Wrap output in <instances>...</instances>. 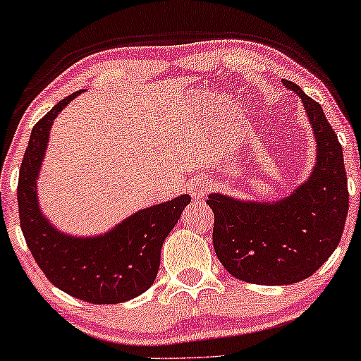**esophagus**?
<instances>
[{
  "label": "esophagus",
  "mask_w": 361,
  "mask_h": 361,
  "mask_svg": "<svg viewBox=\"0 0 361 361\" xmlns=\"http://www.w3.org/2000/svg\"><path fill=\"white\" fill-rule=\"evenodd\" d=\"M187 187H189V194L192 199H202L205 195V192L209 190V182L204 179H192L189 180Z\"/></svg>",
  "instance_id": "1"
}]
</instances>
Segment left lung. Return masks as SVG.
Returning <instances> with one entry per match:
<instances>
[{
    "mask_svg": "<svg viewBox=\"0 0 361 361\" xmlns=\"http://www.w3.org/2000/svg\"><path fill=\"white\" fill-rule=\"evenodd\" d=\"M302 102L315 137V164L307 180L279 200H243L209 194L214 248L236 279L288 286L312 276L342 238L348 212L347 172L338 137L322 106L299 85L283 80Z\"/></svg>",
    "mask_w": 361,
    "mask_h": 361,
    "instance_id": "1",
    "label": "left lung"
}]
</instances>
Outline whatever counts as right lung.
Here are the masks:
<instances>
[{
	"instance_id": "add662e5",
	"label": "right lung",
	"mask_w": 361,
	"mask_h": 361,
	"mask_svg": "<svg viewBox=\"0 0 361 361\" xmlns=\"http://www.w3.org/2000/svg\"><path fill=\"white\" fill-rule=\"evenodd\" d=\"M82 92L59 102L32 128L19 171V221L34 259L56 288L85 302L120 304L154 283L162 243L190 204V195L137 210L100 235H71L54 226L39 205V172L54 120Z\"/></svg>"
}]
</instances>
